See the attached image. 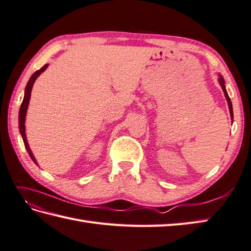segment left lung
Listing matches in <instances>:
<instances>
[{
	"label": "left lung",
	"mask_w": 251,
	"mask_h": 251,
	"mask_svg": "<svg viewBox=\"0 0 251 251\" xmlns=\"http://www.w3.org/2000/svg\"><path fill=\"white\" fill-rule=\"evenodd\" d=\"M219 82H220V86H221V88H222V90H224V92H225V96H226V101H227V105H229L230 114H231V117H232V119H233V108H232V102H231V100H230V98H229V94H227V92H226V90L225 80H224V78H222L221 76H219Z\"/></svg>",
	"instance_id": "obj_1"
}]
</instances>
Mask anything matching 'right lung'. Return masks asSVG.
<instances>
[{
	"label": "right lung",
	"mask_w": 251,
	"mask_h": 251,
	"mask_svg": "<svg viewBox=\"0 0 251 251\" xmlns=\"http://www.w3.org/2000/svg\"><path fill=\"white\" fill-rule=\"evenodd\" d=\"M48 64H45L43 66L42 69H40L38 71H36L34 74H33L31 77L29 81H27L26 83V87H25V97H24V101H22L21 103V106H20V109H19V130H20V133H21V136H22V140H24V143H25V149L27 150V152H29V155L31 157V159L34 161V163L37 164L36 160L34 158V155H33L31 149L29 147V144H27V141H26V136H25V115H26V109H27V106H29V101H30V98H31V91H32V87L33 85H34V81L35 79L37 78L38 76H40L44 71H45L47 69Z\"/></svg>",
	"instance_id": "add662e5"
}]
</instances>
